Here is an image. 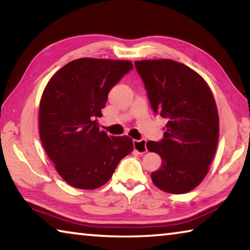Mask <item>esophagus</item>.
<instances>
[{
	"label": "esophagus",
	"instance_id": "34e87169",
	"mask_svg": "<svg viewBox=\"0 0 250 250\" xmlns=\"http://www.w3.org/2000/svg\"><path fill=\"white\" fill-rule=\"evenodd\" d=\"M133 147L134 150L139 153H146V140H133Z\"/></svg>",
	"mask_w": 250,
	"mask_h": 250
}]
</instances>
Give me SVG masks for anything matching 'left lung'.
<instances>
[{
  "label": "left lung",
  "mask_w": 250,
  "mask_h": 250,
  "mask_svg": "<svg viewBox=\"0 0 250 250\" xmlns=\"http://www.w3.org/2000/svg\"><path fill=\"white\" fill-rule=\"evenodd\" d=\"M154 113L166 118L164 137L146 142L162 166L151 174L156 188L184 194L204 180L218 143L217 107L202 76L172 59L134 62Z\"/></svg>",
  "instance_id": "1"
}]
</instances>
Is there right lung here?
I'll return each instance as SVG.
<instances>
[{
    "instance_id": "1",
    "label": "right lung",
    "mask_w": 250,
    "mask_h": 250,
    "mask_svg": "<svg viewBox=\"0 0 250 250\" xmlns=\"http://www.w3.org/2000/svg\"><path fill=\"white\" fill-rule=\"evenodd\" d=\"M133 68L129 61L79 58L55 74L40 104V137L58 174L76 188L107 183L121 159L133 151L132 139L100 131L111 88Z\"/></svg>"
}]
</instances>
